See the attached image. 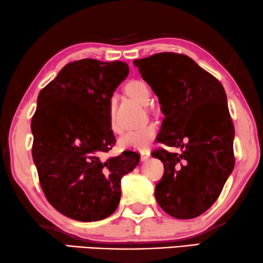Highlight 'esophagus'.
<instances>
[{
    "label": "esophagus",
    "mask_w": 263,
    "mask_h": 263,
    "mask_svg": "<svg viewBox=\"0 0 263 263\" xmlns=\"http://www.w3.org/2000/svg\"><path fill=\"white\" fill-rule=\"evenodd\" d=\"M141 154V161H147L150 157V150H142Z\"/></svg>",
    "instance_id": "34e87169"
}]
</instances>
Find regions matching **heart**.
Segmentation results:
<instances>
[{"label":"heart","instance_id":"heart-1","mask_svg":"<svg viewBox=\"0 0 263 263\" xmlns=\"http://www.w3.org/2000/svg\"><path fill=\"white\" fill-rule=\"evenodd\" d=\"M124 91L132 99H134L142 105H148L150 101V88L149 86L142 80H130L124 87ZM108 119L110 128L118 130L114 120V106L111 101L108 105ZM157 128L155 124L149 123L143 127L130 129L119 140V145L121 149L127 150H144L147 149L156 136Z\"/></svg>","mask_w":263,"mask_h":263}]
</instances>
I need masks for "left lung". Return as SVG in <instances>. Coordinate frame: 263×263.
I'll list each match as a JSON object with an SVG mask.
<instances>
[{
    "instance_id": "left-lung-1",
    "label": "left lung",
    "mask_w": 263,
    "mask_h": 263,
    "mask_svg": "<svg viewBox=\"0 0 263 263\" xmlns=\"http://www.w3.org/2000/svg\"><path fill=\"white\" fill-rule=\"evenodd\" d=\"M134 65L165 116L158 142L180 149L153 152L164 164L155 198L171 217L193 219L218 199L234 167V126L225 89L185 54L157 53Z\"/></svg>"
}]
</instances>
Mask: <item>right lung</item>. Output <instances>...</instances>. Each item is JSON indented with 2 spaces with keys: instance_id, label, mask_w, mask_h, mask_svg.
<instances>
[{
  "instance_id": "right-lung-1",
  "label": "right lung",
  "mask_w": 263,
  "mask_h": 263,
  "mask_svg": "<svg viewBox=\"0 0 263 263\" xmlns=\"http://www.w3.org/2000/svg\"><path fill=\"white\" fill-rule=\"evenodd\" d=\"M128 73L123 62L81 59L64 66L38 94L33 163L46 199L74 220L98 221L114 213L121 178L140 162L135 152L102 158L116 142L108 105Z\"/></svg>"
}]
</instances>
